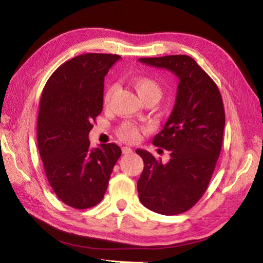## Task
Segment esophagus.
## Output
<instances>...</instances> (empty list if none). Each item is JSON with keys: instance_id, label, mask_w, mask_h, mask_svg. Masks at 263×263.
Segmentation results:
<instances>
[{"instance_id": "obj_1", "label": "esophagus", "mask_w": 263, "mask_h": 263, "mask_svg": "<svg viewBox=\"0 0 263 263\" xmlns=\"http://www.w3.org/2000/svg\"><path fill=\"white\" fill-rule=\"evenodd\" d=\"M122 153L124 155H131V154H133V150L131 148H128V147H123Z\"/></svg>"}]
</instances>
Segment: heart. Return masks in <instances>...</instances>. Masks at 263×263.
<instances>
[{"label": "heart", "instance_id": "heart-1", "mask_svg": "<svg viewBox=\"0 0 263 263\" xmlns=\"http://www.w3.org/2000/svg\"><path fill=\"white\" fill-rule=\"evenodd\" d=\"M132 85L135 87L139 97H140L142 102L146 99H155L158 102L159 98L161 97V93H163V90H161V87L159 83L155 79H153V78H149V77L133 78ZM114 90H115L114 86H109L107 89H106L105 95H104L105 104H108L111 96H113ZM119 136L121 137V139H123V140L133 142L136 141L139 137V130L137 126L131 124V123H125V124L120 128Z\"/></svg>", "mask_w": 263, "mask_h": 263}]
</instances>
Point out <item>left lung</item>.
Instances as JSON below:
<instances>
[{
    "label": "left lung",
    "instance_id": "1",
    "mask_svg": "<svg viewBox=\"0 0 263 263\" xmlns=\"http://www.w3.org/2000/svg\"><path fill=\"white\" fill-rule=\"evenodd\" d=\"M139 61L178 78L174 108L153 140L155 146L170 150L171 159L163 164L149 152L137 149L144 164L137 184L139 199L157 214L178 215L191 209L208 189L221 150L224 104L214 80L187 55Z\"/></svg>",
    "mask_w": 263,
    "mask_h": 263
}]
</instances>
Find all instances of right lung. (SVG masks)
I'll list each match as a JSON object with an SVG mask.
<instances>
[{
    "label": "right lung",
    "mask_w": 263,
    "mask_h": 263,
    "mask_svg": "<svg viewBox=\"0 0 263 263\" xmlns=\"http://www.w3.org/2000/svg\"><path fill=\"white\" fill-rule=\"evenodd\" d=\"M121 57L87 53L66 61L43 89L37 120L39 155L49 185L74 209L103 200L117 159L115 143L92 149L88 135L103 110L104 80Z\"/></svg>",
    "instance_id": "add662e5"
}]
</instances>
